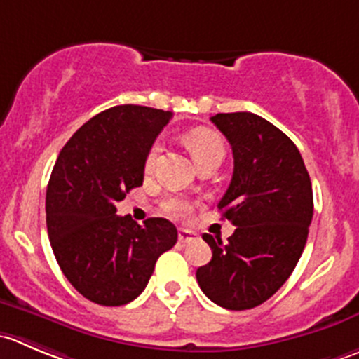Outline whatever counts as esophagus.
Here are the masks:
<instances>
[{
  "label": "esophagus",
  "instance_id": "1",
  "mask_svg": "<svg viewBox=\"0 0 359 359\" xmlns=\"http://www.w3.org/2000/svg\"><path fill=\"white\" fill-rule=\"evenodd\" d=\"M194 238H196V235H194L193 231H189V229H180L179 231V242L180 243H187Z\"/></svg>",
  "mask_w": 359,
  "mask_h": 359
}]
</instances>
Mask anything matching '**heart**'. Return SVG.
<instances>
[{
    "label": "heart",
    "mask_w": 359,
    "mask_h": 359,
    "mask_svg": "<svg viewBox=\"0 0 359 359\" xmlns=\"http://www.w3.org/2000/svg\"><path fill=\"white\" fill-rule=\"evenodd\" d=\"M186 144L189 147L191 154L196 159L198 166L203 165L205 161L214 158H224V142H222L221 135L215 133V131L208 130V128H198V130L189 131L186 135ZM159 151H161V145L154 144L149 151L147 158H145V172H151L154 168V163L158 159ZM191 203L180 200H173L166 205V210L173 215H187L191 212Z\"/></svg>",
    "instance_id": "obj_1"
}]
</instances>
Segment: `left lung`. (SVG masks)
Returning a JSON list of instances; mask_svg holds the SVG:
<instances>
[{"label": "left lung", "instance_id": "8db88e82", "mask_svg": "<svg viewBox=\"0 0 359 359\" xmlns=\"http://www.w3.org/2000/svg\"><path fill=\"white\" fill-rule=\"evenodd\" d=\"M210 121L233 151L231 182L217 207L236 229L226 243L205 233L212 259L198 268L196 280L214 304L245 311L293 273L314 214L312 184L297 145L266 119L233 112Z\"/></svg>", "mask_w": 359, "mask_h": 359}]
</instances>
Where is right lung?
<instances>
[{"instance_id": "obj_1", "label": "right lung", "mask_w": 359, "mask_h": 359, "mask_svg": "<svg viewBox=\"0 0 359 359\" xmlns=\"http://www.w3.org/2000/svg\"><path fill=\"white\" fill-rule=\"evenodd\" d=\"M172 112L119 105L87 121L59 152L47 186V231L62 273L87 300L133 302L156 261L177 243L163 217L144 226L117 215L116 203L144 182L145 158Z\"/></svg>"}]
</instances>
